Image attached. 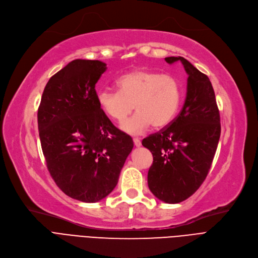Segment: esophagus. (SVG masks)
Listing matches in <instances>:
<instances>
[{
  "label": "esophagus",
  "instance_id": "34e87169",
  "mask_svg": "<svg viewBox=\"0 0 258 258\" xmlns=\"http://www.w3.org/2000/svg\"><path fill=\"white\" fill-rule=\"evenodd\" d=\"M133 140H134V144H135V147H137V148L141 147V141L139 138H134Z\"/></svg>",
  "mask_w": 258,
  "mask_h": 258
}]
</instances>
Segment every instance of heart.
<instances>
[{
    "instance_id": "obj_1",
    "label": "heart",
    "mask_w": 258,
    "mask_h": 258,
    "mask_svg": "<svg viewBox=\"0 0 258 258\" xmlns=\"http://www.w3.org/2000/svg\"><path fill=\"white\" fill-rule=\"evenodd\" d=\"M118 91L102 89L97 94V103L102 113L122 123L135 105L137 113L123 123L122 130L140 134L151 125L162 128L170 124L181 102V85L172 75L148 69H138L121 76Z\"/></svg>"
}]
</instances>
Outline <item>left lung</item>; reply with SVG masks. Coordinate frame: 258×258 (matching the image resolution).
I'll return each instance as SVG.
<instances>
[{"label":"left lung","mask_w":258,"mask_h":258,"mask_svg":"<svg viewBox=\"0 0 258 258\" xmlns=\"http://www.w3.org/2000/svg\"><path fill=\"white\" fill-rule=\"evenodd\" d=\"M187 74L186 97L179 115L169 125L142 140L153 154L148 173L151 192L166 204H179L192 196L210 171L220 137V116L215 93L207 75L182 57Z\"/></svg>","instance_id":"8db88e82"}]
</instances>
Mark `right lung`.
Instances as JSON below:
<instances>
[{
    "instance_id": "1",
    "label": "right lung",
    "mask_w": 258,
    "mask_h": 258,
    "mask_svg": "<svg viewBox=\"0 0 258 258\" xmlns=\"http://www.w3.org/2000/svg\"><path fill=\"white\" fill-rule=\"evenodd\" d=\"M106 69L98 60L70 62L50 78L38 109L50 176L63 193L83 203L113 191L134 147L98 106L95 86Z\"/></svg>"
}]
</instances>
